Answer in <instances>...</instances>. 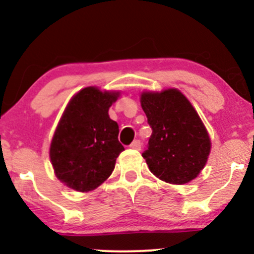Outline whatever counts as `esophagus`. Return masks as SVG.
<instances>
[{"mask_svg": "<svg viewBox=\"0 0 254 254\" xmlns=\"http://www.w3.org/2000/svg\"><path fill=\"white\" fill-rule=\"evenodd\" d=\"M130 147L134 148V150H140V148H141V141H140V140H135V141L131 142Z\"/></svg>", "mask_w": 254, "mask_h": 254, "instance_id": "obj_1", "label": "esophagus"}]
</instances>
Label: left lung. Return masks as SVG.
Returning a JSON list of instances; mask_svg holds the SVG:
<instances>
[{
  "instance_id": "left-lung-1",
  "label": "left lung",
  "mask_w": 254,
  "mask_h": 254,
  "mask_svg": "<svg viewBox=\"0 0 254 254\" xmlns=\"http://www.w3.org/2000/svg\"><path fill=\"white\" fill-rule=\"evenodd\" d=\"M141 107L152 129L142 157L151 173L171 184H186L206 165L211 141L190 102L177 88L142 92Z\"/></svg>"
}]
</instances>
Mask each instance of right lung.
<instances>
[{
	"label": "right lung",
	"instance_id": "1",
	"mask_svg": "<svg viewBox=\"0 0 254 254\" xmlns=\"http://www.w3.org/2000/svg\"><path fill=\"white\" fill-rule=\"evenodd\" d=\"M120 92L86 87L68 102L50 145L54 172L66 187L87 193L108 179L124 146L108 111Z\"/></svg>",
	"mask_w": 254,
	"mask_h": 254
}]
</instances>
